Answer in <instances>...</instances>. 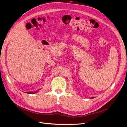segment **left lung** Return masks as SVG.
Returning <instances> with one entry per match:
<instances>
[{
    "instance_id": "8db88e82",
    "label": "left lung",
    "mask_w": 127,
    "mask_h": 127,
    "mask_svg": "<svg viewBox=\"0 0 127 127\" xmlns=\"http://www.w3.org/2000/svg\"><path fill=\"white\" fill-rule=\"evenodd\" d=\"M94 98V97H92V98Z\"/></svg>"
}]
</instances>
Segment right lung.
I'll return each instance as SVG.
<instances>
[{
  "mask_svg": "<svg viewBox=\"0 0 127 127\" xmlns=\"http://www.w3.org/2000/svg\"><path fill=\"white\" fill-rule=\"evenodd\" d=\"M37 91L35 92H26V93H28V94H35L36 93H37Z\"/></svg>",
  "mask_w": 127,
  "mask_h": 127,
  "instance_id": "obj_1",
  "label": "right lung"
}]
</instances>
